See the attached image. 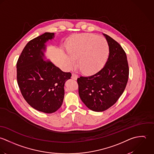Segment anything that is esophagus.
I'll return each instance as SVG.
<instances>
[{"instance_id":"obj_1","label":"esophagus","mask_w":154,"mask_h":154,"mask_svg":"<svg viewBox=\"0 0 154 154\" xmlns=\"http://www.w3.org/2000/svg\"><path fill=\"white\" fill-rule=\"evenodd\" d=\"M71 78H72V79H73V80H77V78H78V76H77L75 74L72 73V75H71Z\"/></svg>"}]
</instances>
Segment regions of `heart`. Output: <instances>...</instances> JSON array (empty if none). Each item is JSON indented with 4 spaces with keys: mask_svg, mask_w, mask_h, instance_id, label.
Segmentation results:
<instances>
[{
    "mask_svg": "<svg viewBox=\"0 0 154 154\" xmlns=\"http://www.w3.org/2000/svg\"><path fill=\"white\" fill-rule=\"evenodd\" d=\"M70 57L68 64L72 66L75 60L80 71L86 75L94 74L106 65L109 56V46L107 40L91 33L76 34L71 37L66 45Z\"/></svg>",
    "mask_w": 154,
    "mask_h": 154,
    "instance_id": "1",
    "label": "heart"
}]
</instances>
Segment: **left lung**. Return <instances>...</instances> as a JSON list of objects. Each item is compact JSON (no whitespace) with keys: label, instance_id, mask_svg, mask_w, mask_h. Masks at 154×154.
<instances>
[{"label":"left lung","instance_id":"8db88e82","mask_svg":"<svg viewBox=\"0 0 154 154\" xmlns=\"http://www.w3.org/2000/svg\"><path fill=\"white\" fill-rule=\"evenodd\" d=\"M109 46V56L105 66L98 72L77 79L79 93L85 105L95 112L112 106L126 87L129 69L126 54L121 45L103 34Z\"/></svg>","mask_w":154,"mask_h":154}]
</instances>
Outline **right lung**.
<instances>
[{"instance_id":"right-lung-1","label":"right lung","mask_w":154,"mask_h":154,"mask_svg":"<svg viewBox=\"0 0 154 154\" xmlns=\"http://www.w3.org/2000/svg\"><path fill=\"white\" fill-rule=\"evenodd\" d=\"M54 37V32H45L30 40L17 63L18 85L24 98L35 109L48 114L61 106L64 85L71 77L45 60L46 43Z\"/></svg>"}]
</instances>
